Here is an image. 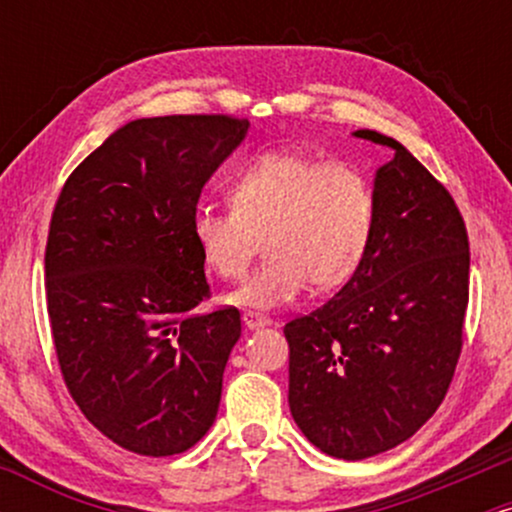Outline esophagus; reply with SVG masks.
Segmentation results:
<instances>
[{
	"instance_id": "34e87169",
	"label": "esophagus",
	"mask_w": 512,
	"mask_h": 512,
	"mask_svg": "<svg viewBox=\"0 0 512 512\" xmlns=\"http://www.w3.org/2000/svg\"><path fill=\"white\" fill-rule=\"evenodd\" d=\"M243 322L248 330H260V327H267L272 320L260 313H243Z\"/></svg>"
}]
</instances>
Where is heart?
<instances>
[{"label":"heart","mask_w":512,"mask_h":512,"mask_svg":"<svg viewBox=\"0 0 512 512\" xmlns=\"http://www.w3.org/2000/svg\"><path fill=\"white\" fill-rule=\"evenodd\" d=\"M228 202L192 214V240L211 274L238 279L264 238L267 260L228 296L238 308L274 310L310 281L337 289L358 272L373 236V185L349 163L272 151L231 180Z\"/></svg>","instance_id":"b5f03b06"}]
</instances>
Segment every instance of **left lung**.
Here are the masks:
<instances>
[{
	"label": "left lung",
	"instance_id": "8db88e82",
	"mask_svg": "<svg viewBox=\"0 0 512 512\" xmlns=\"http://www.w3.org/2000/svg\"><path fill=\"white\" fill-rule=\"evenodd\" d=\"M375 170V221L358 272L284 327L289 407L332 457L363 460L414 436L440 407L462 349L469 240L450 192L397 139Z\"/></svg>",
	"mask_w": 512,
	"mask_h": 512
}]
</instances>
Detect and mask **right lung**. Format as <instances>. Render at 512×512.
<instances>
[{"label":"right lung","mask_w":512,"mask_h":512,"mask_svg":"<svg viewBox=\"0 0 512 512\" xmlns=\"http://www.w3.org/2000/svg\"><path fill=\"white\" fill-rule=\"evenodd\" d=\"M248 129L226 115L132 120L57 199L45 250L57 361L86 419L125 450L178 455L216 419L240 313L192 315L209 296L192 214Z\"/></svg>","instance_id":"1"}]
</instances>
